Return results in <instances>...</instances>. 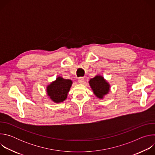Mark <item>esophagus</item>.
Instances as JSON below:
<instances>
[{
	"instance_id": "obj_1",
	"label": "esophagus",
	"mask_w": 155,
	"mask_h": 155,
	"mask_svg": "<svg viewBox=\"0 0 155 155\" xmlns=\"http://www.w3.org/2000/svg\"><path fill=\"white\" fill-rule=\"evenodd\" d=\"M84 78L83 77H79L78 80V81L80 83H83L84 82Z\"/></svg>"
}]
</instances>
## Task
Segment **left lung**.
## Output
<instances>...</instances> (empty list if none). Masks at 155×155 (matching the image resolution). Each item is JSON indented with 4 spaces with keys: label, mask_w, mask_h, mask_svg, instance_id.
<instances>
[{
    "label": "left lung",
    "mask_w": 155,
    "mask_h": 155,
    "mask_svg": "<svg viewBox=\"0 0 155 155\" xmlns=\"http://www.w3.org/2000/svg\"><path fill=\"white\" fill-rule=\"evenodd\" d=\"M94 94L99 99H102L110 90V85L105 79L100 75L91 78L89 82Z\"/></svg>",
    "instance_id": "left-lung-1"
}]
</instances>
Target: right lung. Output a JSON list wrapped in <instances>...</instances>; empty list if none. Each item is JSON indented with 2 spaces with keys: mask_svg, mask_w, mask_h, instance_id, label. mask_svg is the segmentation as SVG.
I'll list each match as a JSON object with an SVG mask.
<instances>
[{
  "mask_svg": "<svg viewBox=\"0 0 155 155\" xmlns=\"http://www.w3.org/2000/svg\"><path fill=\"white\" fill-rule=\"evenodd\" d=\"M72 84V81L71 80L58 77L54 81L47 86V94L53 102H62L67 98Z\"/></svg>",
  "mask_w": 155,
  "mask_h": 155,
  "instance_id": "obj_1",
  "label": "right lung"
}]
</instances>
